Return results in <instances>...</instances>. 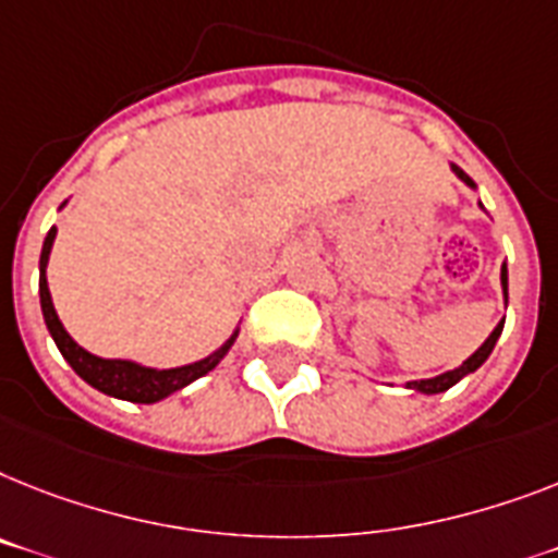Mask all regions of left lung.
Returning a JSON list of instances; mask_svg holds the SVG:
<instances>
[{"instance_id": "1", "label": "left lung", "mask_w": 558, "mask_h": 558, "mask_svg": "<svg viewBox=\"0 0 558 558\" xmlns=\"http://www.w3.org/2000/svg\"><path fill=\"white\" fill-rule=\"evenodd\" d=\"M450 170H453L456 177L462 179L464 185L471 187V191H476V182H473V179L468 177V173H464L462 168H459V165L450 162ZM478 207H482V210H485V205H482V202H478ZM501 296H505V307H508V265H501ZM501 328H505V319H501L499 325H496V328L490 330V336H487L485 342L478 344L476 351H473L471 356L464 359V362H462V365H459V367H453V371L439 373V376H430V379H413V381H404V388H408V390H416V393H425V396L445 393V390H448V388H453L456 381H462L464 376H468V373L478 371V367L485 365L487 356H490V353H494L496 342H499Z\"/></svg>"}]
</instances>
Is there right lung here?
Masks as SVG:
<instances>
[{"label":"right lung","mask_w":558,"mask_h":558,"mask_svg":"<svg viewBox=\"0 0 558 558\" xmlns=\"http://www.w3.org/2000/svg\"><path fill=\"white\" fill-rule=\"evenodd\" d=\"M64 205H68V202H62V207ZM62 207H59V210H62ZM53 239H57V228H50L45 242H41V256H39L41 316H45L48 333L53 336V342H57L64 362H68V365L76 371V376H82L90 388H96L105 396H113V399H124V402L154 404L168 399V396L177 393V390L187 388L191 381L202 379L205 373L214 371V367L228 356V351L233 348V342H236L239 325L214 353H207L205 359H196V362H191V365H179V367H147L142 365V362H133V359H105L85 351V348H82V344L76 342L68 330H64L57 307H53V299H50L48 262H50Z\"/></svg>","instance_id":"obj_1"}]
</instances>
